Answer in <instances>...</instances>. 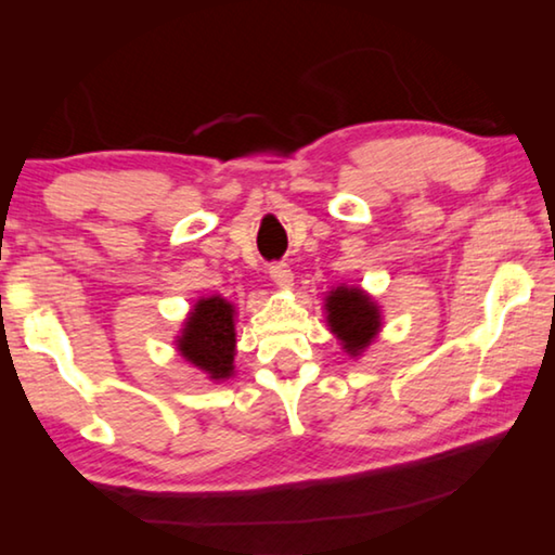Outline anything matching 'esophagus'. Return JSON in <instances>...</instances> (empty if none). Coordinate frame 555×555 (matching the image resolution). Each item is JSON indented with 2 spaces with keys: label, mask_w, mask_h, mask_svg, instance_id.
<instances>
[{
  "label": "esophagus",
  "mask_w": 555,
  "mask_h": 555,
  "mask_svg": "<svg viewBox=\"0 0 555 555\" xmlns=\"http://www.w3.org/2000/svg\"><path fill=\"white\" fill-rule=\"evenodd\" d=\"M269 276H271V281H274L279 288H291V286H294V271H291L288 264H274V267L269 269Z\"/></svg>",
  "instance_id": "1"
}]
</instances>
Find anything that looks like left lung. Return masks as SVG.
Wrapping results in <instances>:
<instances>
[{
  "mask_svg": "<svg viewBox=\"0 0 555 555\" xmlns=\"http://www.w3.org/2000/svg\"><path fill=\"white\" fill-rule=\"evenodd\" d=\"M323 300L325 323L340 343L343 352L354 357V360L362 357V352L382 333V306L362 286L347 284L327 291Z\"/></svg>",
  "mask_w": 555,
  "mask_h": 555,
  "instance_id": "obj_1",
  "label": "left lung"
}]
</instances>
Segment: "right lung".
I'll return each instance as SVG.
<instances>
[{
  "instance_id": "right-lung-1",
  "label": "right lung",
  "mask_w": 555,
  "mask_h": 555,
  "mask_svg": "<svg viewBox=\"0 0 555 555\" xmlns=\"http://www.w3.org/2000/svg\"><path fill=\"white\" fill-rule=\"evenodd\" d=\"M234 315L237 311L232 300L220 294L205 296L195 300L181 333L176 335L178 354L215 384L234 377V354H237Z\"/></svg>"
}]
</instances>
